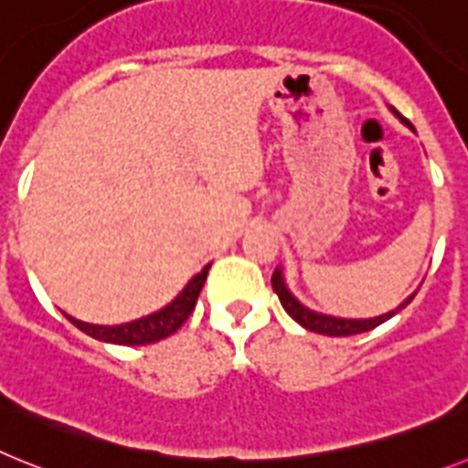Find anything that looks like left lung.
Returning <instances> with one entry per match:
<instances>
[{
    "mask_svg": "<svg viewBox=\"0 0 468 468\" xmlns=\"http://www.w3.org/2000/svg\"><path fill=\"white\" fill-rule=\"evenodd\" d=\"M391 112L398 117V120L403 122V124H408L410 127V122L405 120V117L400 115L396 108H391ZM271 282H273V290H275V294H278L282 308L290 313L296 323L302 324V327H306V330L318 332V335H327V336H351V335H360V332L375 330V327H379L381 323L391 320L396 313L403 311V308L412 302L414 294H417V292H414V294H410L408 299L400 303V306H396L393 311H388V313H381V315H377V318H336V315H327V313H318V311H313V308L303 306V303L299 302L294 294H292L290 287H287V282H284L282 268H275V273H273V278H271Z\"/></svg>",
    "mask_w": 468,
    "mask_h": 468,
    "instance_id": "1",
    "label": "left lung"
}]
</instances>
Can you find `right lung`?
<instances>
[{
    "mask_svg": "<svg viewBox=\"0 0 468 468\" xmlns=\"http://www.w3.org/2000/svg\"><path fill=\"white\" fill-rule=\"evenodd\" d=\"M209 266L211 263H207L200 273L193 275L184 290L178 292L176 299H172L165 308L150 313V315H144V318L132 320V323L91 324V323H84V320L72 318V315H68V313H63V315L75 324L77 330H82L84 335L93 336V339L105 341V344H120V346H144V344H155V341L166 339L169 335H174V332H176L186 320H188V315L195 308V302H197V296H200L202 287H205Z\"/></svg>",
    "mask_w": 468,
    "mask_h": 468,
    "instance_id": "add662e5",
    "label": "right lung"
}]
</instances>
